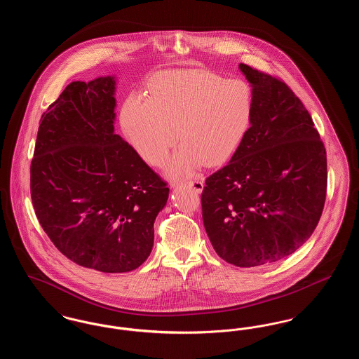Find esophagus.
Here are the masks:
<instances>
[{
  "label": "esophagus",
  "instance_id": "34e87169",
  "mask_svg": "<svg viewBox=\"0 0 359 359\" xmlns=\"http://www.w3.org/2000/svg\"><path fill=\"white\" fill-rule=\"evenodd\" d=\"M186 186H187L188 188H191L192 191H195V192L201 194V192L203 191L205 183H203V180H202V179H195V180H191V182L186 183Z\"/></svg>",
  "mask_w": 359,
  "mask_h": 359
}]
</instances>
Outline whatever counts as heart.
Listing matches in <instances>:
<instances>
[{
    "label": "heart",
    "instance_id": "b5f03b06",
    "mask_svg": "<svg viewBox=\"0 0 359 359\" xmlns=\"http://www.w3.org/2000/svg\"><path fill=\"white\" fill-rule=\"evenodd\" d=\"M151 97L133 91L121 109L128 141L148 163L168 161L172 177H184L203 163L218 167L238 152L248 136L256 100L243 79H227L205 69L164 71L149 85Z\"/></svg>",
    "mask_w": 359,
    "mask_h": 359
}]
</instances>
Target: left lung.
<instances>
[{"instance_id":"left-lung-1","label":"left lung","mask_w":359,"mask_h":359,"mask_svg":"<svg viewBox=\"0 0 359 359\" xmlns=\"http://www.w3.org/2000/svg\"><path fill=\"white\" fill-rule=\"evenodd\" d=\"M253 87L252 128L205 179L202 217L217 255L252 268L294 253L323 212L327 154L307 109L281 79L241 63Z\"/></svg>"}]
</instances>
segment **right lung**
<instances>
[{"label": "right lung", "mask_w": 359, "mask_h": 359, "mask_svg": "<svg viewBox=\"0 0 359 359\" xmlns=\"http://www.w3.org/2000/svg\"><path fill=\"white\" fill-rule=\"evenodd\" d=\"M116 79L71 82L43 113L31 163L34 212L57 250L104 273L152 252L167 183L114 133Z\"/></svg>", "instance_id": "add662e5"}]
</instances>
